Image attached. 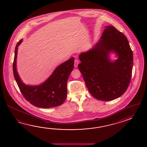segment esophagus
Returning <instances> with one entry per match:
<instances>
[{"label": "esophagus", "mask_w": 147, "mask_h": 147, "mask_svg": "<svg viewBox=\"0 0 147 147\" xmlns=\"http://www.w3.org/2000/svg\"><path fill=\"white\" fill-rule=\"evenodd\" d=\"M79 60L78 59L75 60V63H74V66H75V68H77L78 67V64H79Z\"/></svg>", "instance_id": "esophagus-1"}]
</instances>
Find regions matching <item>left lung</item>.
Masks as SVG:
<instances>
[{
	"instance_id": "8db88e82",
	"label": "left lung",
	"mask_w": 147,
	"mask_h": 147,
	"mask_svg": "<svg viewBox=\"0 0 147 147\" xmlns=\"http://www.w3.org/2000/svg\"><path fill=\"white\" fill-rule=\"evenodd\" d=\"M99 41L91 50L79 55L78 68L91 94L101 101L117 99L127 90L131 80L133 53L125 34L115 27H105ZM119 59L111 62L110 51Z\"/></svg>"
}]
</instances>
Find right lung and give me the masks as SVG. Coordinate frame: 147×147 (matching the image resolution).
<instances>
[{
    "mask_svg": "<svg viewBox=\"0 0 147 147\" xmlns=\"http://www.w3.org/2000/svg\"><path fill=\"white\" fill-rule=\"evenodd\" d=\"M22 40L16 45L13 62V72L16 82L25 99L34 106L50 108L59 106L65 101L67 94V80L74 68V58L66 61L57 67L53 74L42 84L28 86L22 83L16 70V59L18 46Z\"/></svg>",
    "mask_w": 147,
    "mask_h": 147,
    "instance_id": "1",
    "label": "right lung"
}]
</instances>
